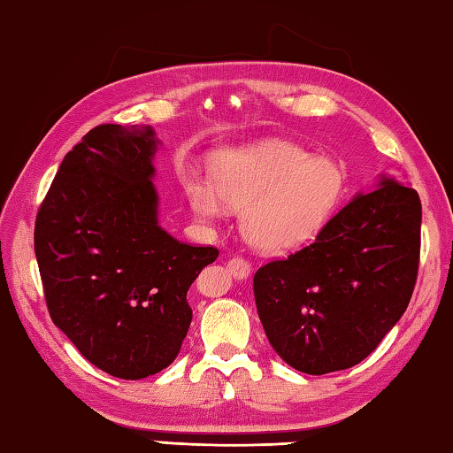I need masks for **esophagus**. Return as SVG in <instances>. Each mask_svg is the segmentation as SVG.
<instances>
[{
    "label": "esophagus",
    "instance_id": "obj_1",
    "mask_svg": "<svg viewBox=\"0 0 453 453\" xmlns=\"http://www.w3.org/2000/svg\"><path fill=\"white\" fill-rule=\"evenodd\" d=\"M226 271L231 273V276H234V279L244 280V279H249V274H250V263L242 257H233L226 260Z\"/></svg>",
    "mask_w": 453,
    "mask_h": 453
}]
</instances>
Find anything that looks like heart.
Segmentation results:
<instances>
[{"label":"heart","mask_w":453,"mask_h":453,"mask_svg":"<svg viewBox=\"0 0 453 453\" xmlns=\"http://www.w3.org/2000/svg\"><path fill=\"white\" fill-rule=\"evenodd\" d=\"M211 185L190 182L187 198L204 219L241 209V226L257 249L303 247L334 217L346 193V173L330 157H314L287 142L225 150L212 158Z\"/></svg>","instance_id":"obj_1"}]
</instances>
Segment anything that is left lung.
<instances>
[{"label": "left lung", "instance_id": "1", "mask_svg": "<svg viewBox=\"0 0 453 453\" xmlns=\"http://www.w3.org/2000/svg\"><path fill=\"white\" fill-rule=\"evenodd\" d=\"M422 203L384 179L316 239L255 274L257 311L276 354L304 374L352 368L402 319L416 287Z\"/></svg>", "mask_w": 453, "mask_h": 453}]
</instances>
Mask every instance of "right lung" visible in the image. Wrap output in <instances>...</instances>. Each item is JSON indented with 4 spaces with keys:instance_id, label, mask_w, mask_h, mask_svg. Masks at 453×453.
<instances>
[{
    "instance_id": "1",
    "label": "right lung",
    "mask_w": 453,
    "mask_h": 453,
    "mask_svg": "<svg viewBox=\"0 0 453 453\" xmlns=\"http://www.w3.org/2000/svg\"><path fill=\"white\" fill-rule=\"evenodd\" d=\"M155 149L150 127H95L63 158L35 219L53 324L93 366L123 380L177 358L193 320L187 292L219 257L158 226Z\"/></svg>"
}]
</instances>
